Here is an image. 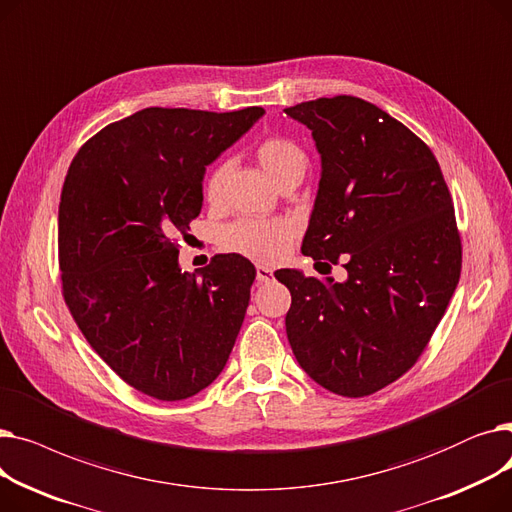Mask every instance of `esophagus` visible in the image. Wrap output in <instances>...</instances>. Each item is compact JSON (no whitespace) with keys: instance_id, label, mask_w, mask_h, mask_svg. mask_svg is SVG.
Segmentation results:
<instances>
[{"instance_id":"obj_1","label":"esophagus","mask_w":512,"mask_h":512,"mask_svg":"<svg viewBox=\"0 0 512 512\" xmlns=\"http://www.w3.org/2000/svg\"><path fill=\"white\" fill-rule=\"evenodd\" d=\"M272 280H274V272L270 270V267L257 265V282L259 284H267V282H272Z\"/></svg>"}]
</instances>
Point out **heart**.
Wrapping results in <instances>:
<instances>
[{
	"label": "heart",
	"instance_id": "obj_1",
	"mask_svg": "<svg viewBox=\"0 0 512 512\" xmlns=\"http://www.w3.org/2000/svg\"><path fill=\"white\" fill-rule=\"evenodd\" d=\"M257 159L261 168L272 176L276 184L292 174H305L307 157L305 151L290 139L270 137L257 145ZM226 178V166H215L205 182L203 197L209 205H215L222 197V184ZM297 224L288 218H272V220H253L242 218L228 224L220 234V245L228 253L245 255L255 261L274 263L278 261L292 240L297 238Z\"/></svg>",
	"mask_w": 512,
	"mask_h": 512
}]
</instances>
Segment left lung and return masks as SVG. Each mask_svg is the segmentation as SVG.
<instances>
[{"label":"left lung","mask_w":512,"mask_h":512,"mask_svg":"<svg viewBox=\"0 0 512 512\" xmlns=\"http://www.w3.org/2000/svg\"><path fill=\"white\" fill-rule=\"evenodd\" d=\"M284 112L321 155L303 253L348 274L276 272L292 297L288 342L319 386L369 396L417 363L459 284L452 197L432 149L378 105L336 95Z\"/></svg>","instance_id":"1"}]
</instances>
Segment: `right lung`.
I'll list each match as a JSON object with an SVG mask.
<instances>
[{"label": "right lung", "mask_w": 512, "mask_h": 512, "mask_svg": "<svg viewBox=\"0 0 512 512\" xmlns=\"http://www.w3.org/2000/svg\"><path fill=\"white\" fill-rule=\"evenodd\" d=\"M263 107H147L78 149L58 213L64 301L93 351L151 398L182 400L222 373L245 319L255 265L215 255L182 272L178 236L201 213L205 166Z\"/></svg>", "instance_id": "right-lung-1"}]
</instances>
